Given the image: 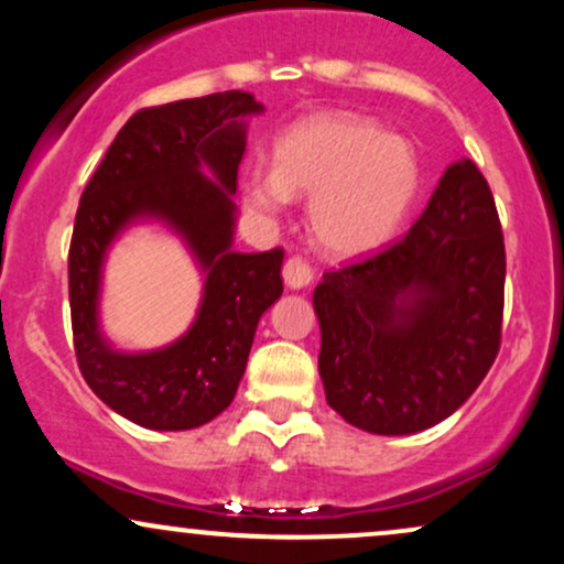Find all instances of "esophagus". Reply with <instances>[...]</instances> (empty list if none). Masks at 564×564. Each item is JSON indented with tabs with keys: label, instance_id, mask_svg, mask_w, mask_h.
Returning a JSON list of instances; mask_svg holds the SVG:
<instances>
[{
	"label": "esophagus",
	"instance_id": "1",
	"mask_svg": "<svg viewBox=\"0 0 564 564\" xmlns=\"http://www.w3.org/2000/svg\"><path fill=\"white\" fill-rule=\"evenodd\" d=\"M283 281H286V286L294 291L307 289L310 281H313V268H310L302 257H291V260L283 264Z\"/></svg>",
	"mask_w": 564,
	"mask_h": 564
}]
</instances>
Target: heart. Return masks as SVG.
I'll use <instances>...</instances> for the list:
<instances>
[{"instance_id": "heart-1", "label": "heart", "mask_w": 564, "mask_h": 564, "mask_svg": "<svg viewBox=\"0 0 564 564\" xmlns=\"http://www.w3.org/2000/svg\"><path fill=\"white\" fill-rule=\"evenodd\" d=\"M422 185L416 145L373 119L328 111L278 134L273 166L243 172V206L264 223L310 196L307 228L323 254L349 260L377 251L398 232Z\"/></svg>"}]
</instances>
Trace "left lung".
<instances>
[{"label": "left lung", "mask_w": 564, "mask_h": 564, "mask_svg": "<svg viewBox=\"0 0 564 564\" xmlns=\"http://www.w3.org/2000/svg\"><path fill=\"white\" fill-rule=\"evenodd\" d=\"M503 278L494 193L475 161H453L398 243L315 289L328 405L371 435L448 419L498 355Z\"/></svg>", "instance_id": "left-lung-1"}]
</instances>
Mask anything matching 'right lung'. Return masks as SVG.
Returning <instances> with one entry per match:
<instances>
[{"mask_svg":"<svg viewBox=\"0 0 564 564\" xmlns=\"http://www.w3.org/2000/svg\"><path fill=\"white\" fill-rule=\"evenodd\" d=\"M262 111L241 89L138 111L82 193L68 251L76 360L89 390L145 430H196L219 416L241 384L257 323L283 294L281 249H232L238 164L249 119ZM134 224L174 231L205 286L183 337L127 354L101 332L99 300L107 254Z\"/></svg>","mask_w":564,"mask_h":564,"instance_id":"1","label":"right lung"}]
</instances>
